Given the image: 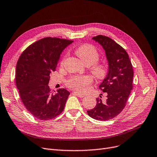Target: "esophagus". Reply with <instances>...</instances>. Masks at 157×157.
<instances>
[{"label": "esophagus", "instance_id": "obj_1", "mask_svg": "<svg viewBox=\"0 0 157 157\" xmlns=\"http://www.w3.org/2000/svg\"><path fill=\"white\" fill-rule=\"evenodd\" d=\"M74 94L75 95V96H77L78 97H79V98H83L84 96H85V95L84 94H79V93H78V92H74Z\"/></svg>", "mask_w": 157, "mask_h": 157}]
</instances>
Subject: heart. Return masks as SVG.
Instances as JSON below:
<instances>
[{"label":"heart","instance_id":"b5f03b06","mask_svg":"<svg viewBox=\"0 0 157 157\" xmlns=\"http://www.w3.org/2000/svg\"><path fill=\"white\" fill-rule=\"evenodd\" d=\"M75 54L86 66H90V72L98 79H103L108 73V67L105 63H98L100 54L93 45L85 44L75 50ZM64 59L61 62V65ZM89 75H75L70 78L67 85L70 88L78 92H85L92 82Z\"/></svg>","mask_w":157,"mask_h":157}]
</instances>
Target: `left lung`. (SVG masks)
I'll return each instance as SVG.
<instances>
[{"mask_svg":"<svg viewBox=\"0 0 157 157\" xmlns=\"http://www.w3.org/2000/svg\"><path fill=\"white\" fill-rule=\"evenodd\" d=\"M105 50L108 61V73L100 85L103 92H107V100L96 98V105L87 111L90 117L106 121L118 115L126 105L132 89V66L126 51L120 45L106 36L92 38Z\"/></svg>","mask_w":157,"mask_h":157,"instance_id":"8db88e82","label":"left lung"}]
</instances>
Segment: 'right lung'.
<instances>
[{"instance_id":"right-lung-1","label":"right lung","mask_w":157,"mask_h":157,"mask_svg":"<svg viewBox=\"0 0 157 157\" xmlns=\"http://www.w3.org/2000/svg\"><path fill=\"white\" fill-rule=\"evenodd\" d=\"M73 40L46 37L33 43L17 61L15 83L22 101L35 118H54L65 107L70 92L65 89L50 90V74L55 71L64 49Z\"/></svg>"}]
</instances>
